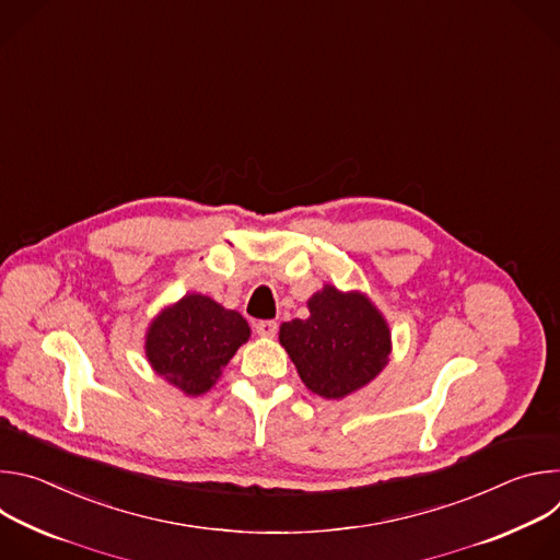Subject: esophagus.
Wrapping results in <instances>:
<instances>
[{
    "instance_id": "1",
    "label": "esophagus",
    "mask_w": 560,
    "mask_h": 560,
    "mask_svg": "<svg viewBox=\"0 0 560 560\" xmlns=\"http://www.w3.org/2000/svg\"><path fill=\"white\" fill-rule=\"evenodd\" d=\"M255 330H257V335H259V337H264V339H272V337L277 335L279 326H277V322H259V324L255 326Z\"/></svg>"
}]
</instances>
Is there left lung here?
I'll return each mask as SVG.
<instances>
[{
  "mask_svg": "<svg viewBox=\"0 0 560 560\" xmlns=\"http://www.w3.org/2000/svg\"><path fill=\"white\" fill-rule=\"evenodd\" d=\"M307 318L281 324L279 343L310 392L339 401L383 372L392 335L368 294L326 283L307 299Z\"/></svg>",
  "mask_w": 560,
  "mask_h": 560,
  "instance_id": "left-lung-1",
  "label": "left lung"
}]
</instances>
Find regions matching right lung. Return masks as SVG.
<instances>
[{"mask_svg":"<svg viewBox=\"0 0 560 560\" xmlns=\"http://www.w3.org/2000/svg\"><path fill=\"white\" fill-rule=\"evenodd\" d=\"M248 339L250 326L242 314L190 292L152 318L143 350L159 376L186 396H201Z\"/></svg>","mask_w":560,"mask_h":560,"instance_id":"1","label":"right lung"}]
</instances>
